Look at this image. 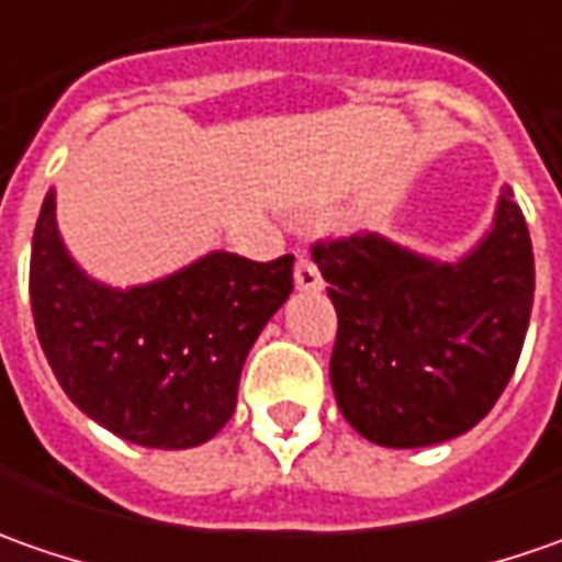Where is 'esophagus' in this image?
<instances>
[{
  "label": "esophagus",
  "instance_id": "34e87169",
  "mask_svg": "<svg viewBox=\"0 0 562 562\" xmlns=\"http://www.w3.org/2000/svg\"><path fill=\"white\" fill-rule=\"evenodd\" d=\"M293 284H296V291H306V293L322 291V274H318V269H315V262L310 259V256H300V259H296Z\"/></svg>",
  "mask_w": 562,
  "mask_h": 562
}]
</instances>
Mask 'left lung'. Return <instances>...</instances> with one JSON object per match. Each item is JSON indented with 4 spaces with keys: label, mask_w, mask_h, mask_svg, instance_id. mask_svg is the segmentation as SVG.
I'll return each instance as SVG.
<instances>
[{
    "label": "left lung",
    "mask_w": 562,
    "mask_h": 562,
    "mask_svg": "<svg viewBox=\"0 0 562 562\" xmlns=\"http://www.w3.org/2000/svg\"><path fill=\"white\" fill-rule=\"evenodd\" d=\"M331 284V387L344 419L381 447L460 438L491 413L522 353L535 256L522 209L501 187L494 222L453 262L384 234L315 244Z\"/></svg>",
    "instance_id": "obj_1"
}]
</instances>
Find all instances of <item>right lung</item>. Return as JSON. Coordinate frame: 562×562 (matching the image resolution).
<instances>
[{"label":"right lung","mask_w":562,"mask_h":562,"mask_svg":"<svg viewBox=\"0 0 562 562\" xmlns=\"http://www.w3.org/2000/svg\"><path fill=\"white\" fill-rule=\"evenodd\" d=\"M293 291V256L212 249L149 284L112 288L71 259L46 193L31 247L36 337L61 391L124 441L187 450L237 406L249 347Z\"/></svg>","instance_id":"1"}]
</instances>
